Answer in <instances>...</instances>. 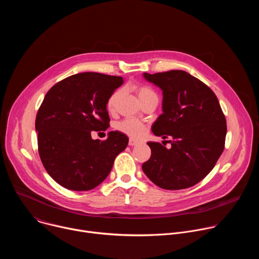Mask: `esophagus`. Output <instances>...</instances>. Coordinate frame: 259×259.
<instances>
[{
	"instance_id": "34e87169",
	"label": "esophagus",
	"mask_w": 259,
	"mask_h": 259,
	"mask_svg": "<svg viewBox=\"0 0 259 259\" xmlns=\"http://www.w3.org/2000/svg\"><path fill=\"white\" fill-rule=\"evenodd\" d=\"M139 142L137 141V140H135V139H133V138H130L129 139V145L130 146H134V145H136V144H138Z\"/></svg>"
}]
</instances>
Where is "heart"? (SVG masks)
<instances>
[{
    "instance_id": "obj_1",
    "label": "heart",
    "mask_w": 259,
    "mask_h": 259,
    "mask_svg": "<svg viewBox=\"0 0 259 259\" xmlns=\"http://www.w3.org/2000/svg\"><path fill=\"white\" fill-rule=\"evenodd\" d=\"M132 89L137 94L141 103L149 97L156 95V93L154 92L153 89H151L150 87H147L145 85L134 84L132 86ZM121 96H122V90L121 89L115 90L112 94L108 96V98L106 100V109L108 110L109 113L115 112L117 104H118V101L121 98ZM117 129L121 133H123V134H125V135H127L131 138H140L144 134V132L146 131V126L143 123H141L137 120L126 119V120L120 122L117 125Z\"/></svg>"
}]
</instances>
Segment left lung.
Segmentation results:
<instances>
[{"mask_svg": "<svg viewBox=\"0 0 259 259\" xmlns=\"http://www.w3.org/2000/svg\"><path fill=\"white\" fill-rule=\"evenodd\" d=\"M143 77L163 90V114L152 131L172 140L169 150L147 142L152 155L142 170L161 189L191 188L209 174L224 152L225 114L215 93L187 71L144 72Z\"/></svg>", "mask_w": 259, "mask_h": 259, "instance_id": "8db88e82", "label": "left lung"}]
</instances>
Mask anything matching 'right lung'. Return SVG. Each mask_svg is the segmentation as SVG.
I'll use <instances>...</instances> for the list:
<instances>
[{"label":"right lung","mask_w":259,"mask_h":259,"mask_svg":"<svg viewBox=\"0 0 259 259\" xmlns=\"http://www.w3.org/2000/svg\"><path fill=\"white\" fill-rule=\"evenodd\" d=\"M124 83L122 77L81 72L56 83L35 118L38 150L48 174L70 191H90L107 177L128 137L110 131L104 140L92 131L109 127L106 100Z\"/></svg>","instance_id":"add662e5"}]
</instances>
